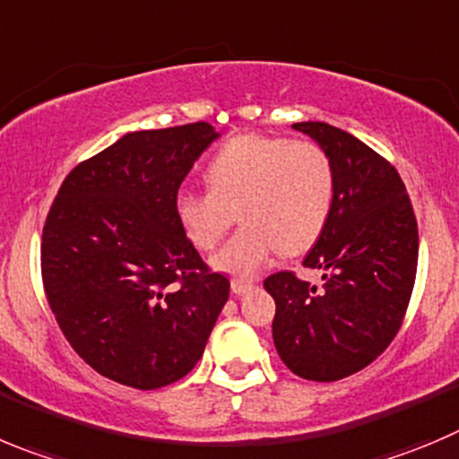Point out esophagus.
I'll list each match as a JSON object with an SVG mask.
<instances>
[{
  "instance_id": "esophagus-1",
  "label": "esophagus",
  "mask_w": 459,
  "mask_h": 459,
  "mask_svg": "<svg viewBox=\"0 0 459 459\" xmlns=\"http://www.w3.org/2000/svg\"><path fill=\"white\" fill-rule=\"evenodd\" d=\"M230 290H233V294H238V297H242V294H249L251 290H255V285L251 281H242V278H233L230 281Z\"/></svg>"
}]
</instances>
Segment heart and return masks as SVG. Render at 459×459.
I'll return each mask as SVG.
<instances>
[{
    "label": "heart",
    "instance_id": "obj_1",
    "mask_svg": "<svg viewBox=\"0 0 459 459\" xmlns=\"http://www.w3.org/2000/svg\"><path fill=\"white\" fill-rule=\"evenodd\" d=\"M208 190H183L177 220L192 247L217 249L235 212L242 229L212 258L217 272L249 278L272 258L299 255L324 233L335 201L328 153L307 140L247 133L221 144L205 167Z\"/></svg>",
    "mask_w": 459,
    "mask_h": 459
}]
</instances>
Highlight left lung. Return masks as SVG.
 Masks as SVG:
<instances>
[{
  "label": "left lung",
  "instance_id": "1",
  "mask_svg": "<svg viewBox=\"0 0 459 459\" xmlns=\"http://www.w3.org/2000/svg\"><path fill=\"white\" fill-rule=\"evenodd\" d=\"M292 128L315 138L335 169L331 217L303 260L324 282L278 272L264 290L276 301L272 331L282 362L301 378L333 383L371 365L403 324L417 278V217L387 158L326 122Z\"/></svg>",
  "mask_w": 459,
  "mask_h": 459
}]
</instances>
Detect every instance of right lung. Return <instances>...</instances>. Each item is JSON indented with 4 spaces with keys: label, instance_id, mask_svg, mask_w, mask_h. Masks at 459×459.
Masks as SVG:
<instances>
[{
    "label": "right lung",
    "instance_id": "1",
    "mask_svg": "<svg viewBox=\"0 0 459 459\" xmlns=\"http://www.w3.org/2000/svg\"><path fill=\"white\" fill-rule=\"evenodd\" d=\"M217 133L208 122L126 133L79 162L56 195L40 242L47 301L97 374L160 389L190 374L230 281L201 260L177 195Z\"/></svg>",
    "mask_w": 459,
    "mask_h": 459
}]
</instances>
